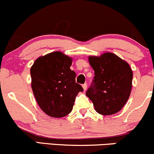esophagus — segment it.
Wrapping results in <instances>:
<instances>
[{
	"mask_svg": "<svg viewBox=\"0 0 154 154\" xmlns=\"http://www.w3.org/2000/svg\"><path fill=\"white\" fill-rule=\"evenodd\" d=\"M82 88H83V89H84V91H85L86 90H87V88H88V85L86 84V83H85V84H83V85H82Z\"/></svg>",
	"mask_w": 154,
	"mask_h": 154,
	"instance_id": "34e87169",
	"label": "esophagus"
}]
</instances>
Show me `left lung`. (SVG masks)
Listing matches in <instances>:
<instances>
[{"instance_id": "8db88e82", "label": "left lung", "mask_w": 154, "mask_h": 154, "mask_svg": "<svg viewBox=\"0 0 154 154\" xmlns=\"http://www.w3.org/2000/svg\"><path fill=\"white\" fill-rule=\"evenodd\" d=\"M88 60L95 77L86 95L98 114H116L125 105L131 93L133 73L130 65L112 53L89 56Z\"/></svg>"}]
</instances>
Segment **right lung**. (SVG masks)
<instances>
[{
  "instance_id": "right-lung-1",
  "label": "right lung",
  "mask_w": 154,
  "mask_h": 154,
  "mask_svg": "<svg viewBox=\"0 0 154 154\" xmlns=\"http://www.w3.org/2000/svg\"><path fill=\"white\" fill-rule=\"evenodd\" d=\"M72 59L59 51L40 56L30 69L31 86L39 106L47 115L61 118L72 110L83 88L70 69Z\"/></svg>"
}]
</instances>
